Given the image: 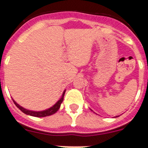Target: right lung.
<instances>
[{
	"mask_svg": "<svg viewBox=\"0 0 148 148\" xmlns=\"http://www.w3.org/2000/svg\"><path fill=\"white\" fill-rule=\"evenodd\" d=\"M64 93H65V92H63V96L61 97V99L59 100V101L56 103V104L52 107V108H50L48 110H43V111H32V110H27V109H25V108H22L21 106H19L18 103H16V102L13 100L14 102V103L16 104V106L17 108L19 109V110L23 111L24 114H28V115H31L34 116V117H38V118H41V117H46V116H49V115H52L53 114H55L56 111H57L60 108V104L62 103V102L63 100V96H64Z\"/></svg>",
	"mask_w": 148,
	"mask_h": 148,
	"instance_id": "obj_1",
	"label": "right lung"
}]
</instances>
